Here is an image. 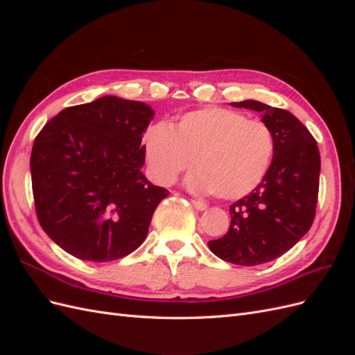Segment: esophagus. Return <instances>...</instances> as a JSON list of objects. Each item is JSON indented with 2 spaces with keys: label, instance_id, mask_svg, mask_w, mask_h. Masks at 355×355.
<instances>
[{
  "label": "esophagus",
  "instance_id": "1",
  "mask_svg": "<svg viewBox=\"0 0 355 355\" xmlns=\"http://www.w3.org/2000/svg\"><path fill=\"white\" fill-rule=\"evenodd\" d=\"M191 204H192V206H194L197 210H206V209H207V204H206V202H202V201L196 200V198L191 200Z\"/></svg>",
  "mask_w": 355,
  "mask_h": 355
}]
</instances>
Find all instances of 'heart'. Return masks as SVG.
<instances>
[{"instance_id": "b5f03b06", "label": "heart", "mask_w": 355, "mask_h": 355, "mask_svg": "<svg viewBox=\"0 0 355 355\" xmlns=\"http://www.w3.org/2000/svg\"><path fill=\"white\" fill-rule=\"evenodd\" d=\"M144 142L158 184H173L196 161L198 171L189 185L220 200L243 198L259 187L275 149L274 135L263 121L219 106L187 112L170 128L154 125Z\"/></svg>"}]
</instances>
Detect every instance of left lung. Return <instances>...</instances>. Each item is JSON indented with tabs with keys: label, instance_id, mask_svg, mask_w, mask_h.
<instances>
[{
	"label": "left lung",
	"instance_id": "left-lung-1",
	"mask_svg": "<svg viewBox=\"0 0 355 355\" xmlns=\"http://www.w3.org/2000/svg\"><path fill=\"white\" fill-rule=\"evenodd\" d=\"M231 105L262 112L275 149L259 187L231 204L228 232L209 241V247L223 261L254 266L280 257L309 231L318 200L320 151L292 112L257 101Z\"/></svg>",
	"mask_w": 355,
	"mask_h": 355
}]
</instances>
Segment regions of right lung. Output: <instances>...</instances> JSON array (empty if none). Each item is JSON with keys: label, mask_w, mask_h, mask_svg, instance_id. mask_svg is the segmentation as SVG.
<instances>
[{"label": "right lung", "mask_w": 355, "mask_h": 355, "mask_svg": "<svg viewBox=\"0 0 355 355\" xmlns=\"http://www.w3.org/2000/svg\"><path fill=\"white\" fill-rule=\"evenodd\" d=\"M153 115L142 102L103 96L60 111L37 135L31 154L37 218L69 254L111 262L146 239L168 196L141 171Z\"/></svg>", "instance_id": "right-lung-1"}]
</instances>
